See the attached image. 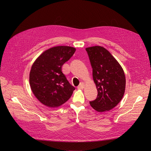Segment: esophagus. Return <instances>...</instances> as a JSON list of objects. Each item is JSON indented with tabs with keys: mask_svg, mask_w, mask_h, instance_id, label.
<instances>
[{
	"mask_svg": "<svg viewBox=\"0 0 151 151\" xmlns=\"http://www.w3.org/2000/svg\"><path fill=\"white\" fill-rule=\"evenodd\" d=\"M84 86H85V84L84 83H81L78 87H77V88L79 89H83L84 88Z\"/></svg>",
	"mask_w": 151,
	"mask_h": 151,
	"instance_id": "1",
	"label": "esophagus"
}]
</instances>
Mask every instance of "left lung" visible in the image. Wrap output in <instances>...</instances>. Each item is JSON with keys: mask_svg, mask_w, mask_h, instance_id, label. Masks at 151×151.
I'll use <instances>...</instances> for the list:
<instances>
[{"mask_svg": "<svg viewBox=\"0 0 151 151\" xmlns=\"http://www.w3.org/2000/svg\"><path fill=\"white\" fill-rule=\"evenodd\" d=\"M88 53L93 77L98 90L97 98L90 105L98 112L111 110L120 102L125 91L124 71L111 53L101 46L86 48Z\"/></svg>", "mask_w": 151, "mask_h": 151, "instance_id": "1", "label": "left lung"}]
</instances>
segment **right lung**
Segmentation results:
<instances>
[{
    "instance_id": "obj_1",
    "label": "right lung",
    "mask_w": 151,
    "mask_h": 151,
    "mask_svg": "<svg viewBox=\"0 0 151 151\" xmlns=\"http://www.w3.org/2000/svg\"><path fill=\"white\" fill-rule=\"evenodd\" d=\"M76 50L68 46L52 47L44 51L32 65L29 72L31 91L46 106H60L69 99L75 90L62 73V67Z\"/></svg>"
}]
</instances>
